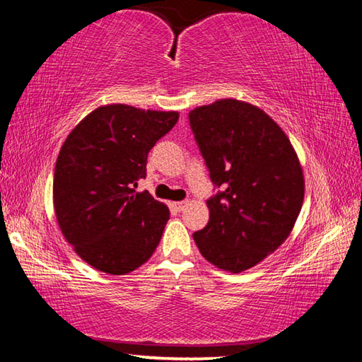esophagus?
Masks as SVG:
<instances>
[{
  "instance_id": "1",
  "label": "esophagus",
  "mask_w": 362,
  "mask_h": 362,
  "mask_svg": "<svg viewBox=\"0 0 362 362\" xmlns=\"http://www.w3.org/2000/svg\"><path fill=\"white\" fill-rule=\"evenodd\" d=\"M185 206H187L185 201H177V203H173V207L175 211H182Z\"/></svg>"
}]
</instances>
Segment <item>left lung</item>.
<instances>
[{
    "mask_svg": "<svg viewBox=\"0 0 362 362\" xmlns=\"http://www.w3.org/2000/svg\"><path fill=\"white\" fill-rule=\"evenodd\" d=\"M188 119L217 188L193 240L206 260L241 273L289 236L303 204L302 168L283 129L250 103L217 100Z\"/></svg>",
    "mask_w": 362,
    "mask_h": 362,
    "instance_id": "obj_1",
    "label": "left lung"
}]
</instances>
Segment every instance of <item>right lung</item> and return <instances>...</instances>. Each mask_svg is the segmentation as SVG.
<instances>
[{
  "instance_id": "add662e5",
  "label": "right lung",
  "mask_w": 362,
  "mask_h": 362,
  "mask_svg": "<svg viewBox=\"0 0 362 362\" xmlns=\"http://www.w3.org/2000/svg\"><path fill=\"white\" fill-rule=\"evenodd\" d=\"M177 121V112L118 103L94 110L64 142L54 173L56 217L75 252L99 272L131 273L155 252L169 209L136 188L148 151Z\"/></svg>"
}]
</instances>
